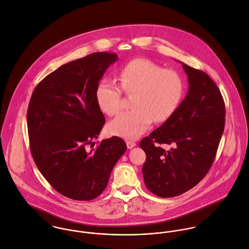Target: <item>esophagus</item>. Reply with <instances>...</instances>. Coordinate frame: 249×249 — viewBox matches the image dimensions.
Returning <instances> with one entry per match:
<instances>
[{
  "instance_id": "obj_1",
  "label": "esophagus",
  "mask_w": 249,
  "mask_h": 249,
  "mask_svg": "<svg viewBox=\"0 0 249 249\" xmlns=\"http://www.w3.org/2000/svg\"><path fill=\"white\" fill-rule=\"evenodd\" d=\"M126 145H127V148H132L136 145V142H132V141H127Z\"/></svg>"
}]
</instances>
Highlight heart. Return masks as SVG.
Returning a JSON list of instances; mask_svg holds the SVG:
<instances>
[{
    "mask_svg": "<svg viewBox=\"0 0 249 249\" xmlns=\"http://www.w3.org/2000/svg\"><path fill=\"white\" fill-rule=\"evenodd\" d=\"M123 91L132 95L133 109L119 114L107 124L110 135L134 140L149 127L151 122L164 123L178 110L184 95V80L178 71L163 69L144 58H137L118 71ZM96 102L108 116L121 109V90L104 79L96 88Z\"/></svg>",
    "mask_w": 249,
    "mask_h": 249,
    "instance_id": "b5f03b06",
    "label": "heart"
}]
</instances>
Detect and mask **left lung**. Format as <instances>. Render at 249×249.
Segmentation results:
<instances>
[{
    "label": "left lung",
    "mask_w": 249,
    "mask_h": 249,
    "mask_svg": "<svg viewBox=\"0 0 249 249\" xmlns=\"http://www.w3.org/2000/svg\"><path fill=\"white\" fill-rule=\"evenodd\" d=\"M189 90L176 113L140 142L146 155L145 187L160 197L184 194L198 184L213 164L221 139L225 106L219 89L203 71L184 63ZM174 144L170 151L159 144Z\"/></svg>",
    "instance_id": "1"
}]
</instances>
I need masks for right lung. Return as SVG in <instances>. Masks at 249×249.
Returning a JSON list of instances; mask_svg holds the SVG:
<instances>
[{"label":"right lung","mask_w":249,"mask_h":249,"mask_svg":"<svg viewBox=\"0 0 249 249\" xmlns=\"http://www.w3.org/2000/svg\"><path fill=\"white\" fill-rule=\"evenodd\" d=\"M117 59L116 53L101 52L64 64L38 83L30 101L27 121L36 166L55 191L71 199L99 196L126 150L117 136L89 149L106 123L96 88Z\"/></svg>","instance_id":"1"}]
</instances>
